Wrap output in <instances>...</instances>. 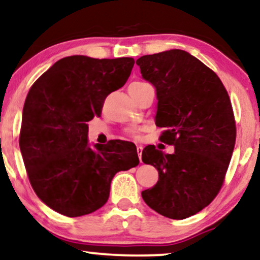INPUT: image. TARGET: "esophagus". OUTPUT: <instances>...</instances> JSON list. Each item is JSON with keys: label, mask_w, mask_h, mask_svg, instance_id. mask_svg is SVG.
I'll list each match as a JSON object with an SVG mask.
<instances>
[{"label": "esophagus", "mask_w": 260, "mask_h": 260, "mask_svg": "<svg viewBox=\"0 0 260 260\" xmlns=\"http://www.w3.org/2000/svg\"><path fill=\"white\" fill-rule=\"evenodd\" d=\"M142 150L143 147L141 144H137V151H138V157H140V161L142 162Z\"/></svg>", "instance_id": "1"}]
</instances>
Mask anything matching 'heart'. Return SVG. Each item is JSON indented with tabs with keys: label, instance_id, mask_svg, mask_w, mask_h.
<instances>
[{
	"label": "heart",
	"instance_id": "b5f03b06",
	"mask_svg": "<svg viewBox=\"0 0 260 260\" xmlns=\"http://www.w3.org/2000/svg\"><path fill=\"white\" fill-rule=\"evenodd\" d=\"M142 85H144V82H141V81H135V82L130 83L129 87H140ZM127 134L131 135V136H137L138 129H137V127H129V129H127Z\"/></svg>",
	"mask_w": 260,
	"mask_h": 260
}]
</instances>
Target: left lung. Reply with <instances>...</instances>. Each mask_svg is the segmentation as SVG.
Wrapping results in <instances>:
<instances>
[{"label":"left lung","mask_w":260,"mask_h":260,"mask_svg":"<svg viewBox=\"0 0 260 260\" xmlns=\"http://www.w3.org/2000/svg\"><path fill=\"white\" fill-rule=\"evenodd\" d=\"M136 64L156 90L160 140L174 146L173 154L144 148L142 161L156 168L159 180L142 198L162 216L183 220L210 204L223 184L237 136L231 100L216 74L184 50L142 56Z\"/></svg>","instance_id":"obj_1"}]
</instances>
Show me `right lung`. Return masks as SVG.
I'll return each instance as SVG.
<instances>
[{
    "label": "right lung",
    "instance_id": "1",
    "mask_svg": "<svg viewBox=\"0 0 260 260\" xmlns=\"http://www.w3.org/2000/svg\"><path fill=\"white\" fill-rule=\"evenodd\" d=\"M134 63L131 57H64L27 94L20 150L33 190L52 210L69 217L98 210L117 172L140 164L134 143L90 146L86 124L100 116L110 93L125 85Z\"/></svg>",
    "mask_w": 260,
    "mask_h": 260
}]
</instances>
